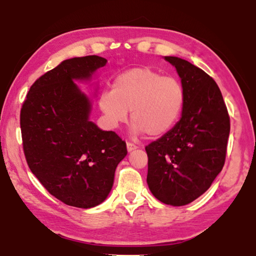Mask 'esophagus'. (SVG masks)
<instances>
[{
    "label": "esophagus",
    "mask_w": 256,
    "mask_h": 256,
    "mask_svg": "<svg viewBox=\"0 0 256 256\" xmlns=\"http://www.w3.org/2000/svg\"><path fill=\"white\" fill-rule=\"evenodd\" d=\"M126 148H128V152H131V151L138 149V146L133 144H130V142H128V144H126Z\"/></svg>",
    "instance_id": "34e87169"
}]
</instances>
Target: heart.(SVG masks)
<instances>
[{"mask_svg":"<svg viewBox=\"0 0 256 256\" xmlns=\"http://www.w3.org/2000/svg\"><path fill=\"white\" fill-rule=\"evenodd\" d=\"M99 108L110 128L125 123L131 110L133 132L159 136L178 120L184 105V89L174 76L149 68H136L116 78L112 90L100 94Z\"/></svg>","mask_w":256,"mask_h":256,"instance_id":"b5f03b06","label":"heart"}]
</instances>
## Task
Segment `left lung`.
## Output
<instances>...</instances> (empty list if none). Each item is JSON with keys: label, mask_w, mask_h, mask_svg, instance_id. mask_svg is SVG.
Returning <instances> with one entry per match:
<instances>
[{"label": "left lung", "mask_w": 256, "mask_h": 256, "mask_svg": "<svg viewBox=\"0 0 256 256\" xmlns=\"http://www.w3.org/2000/svg\"><path fill=\"white\" fill-rule=\"evenodd\" d=\"M184 89L175 126L146 146V183L156 198L180 206L210 188L226 159L230 122L222 92L210 76L183 58L164 56Z\"/></svg>", "instance_id": "left-lung-1"}]
</instances>
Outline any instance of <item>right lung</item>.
Wrapping results in <instances>:
<instances>
[{
    "mask_svg": "<svg viewBox=\"0 0 256 256\" xmlns=\"http://www.w3.org/2000/svg\"><path fill=\"white\" fill-rule=\"evenodd\" d=\"M106 63L97 55L63 60L34 81L20 114L30 170L52 196L82 209L106 200L128 154L118 134L90 120L92 102L76 84L92 81Z\"/></svg>",
    "mask_w": 256,
    "mask_h": 256,
    "instance_id": "add662e5",
    "label": "right lung"
}]
</instances>
